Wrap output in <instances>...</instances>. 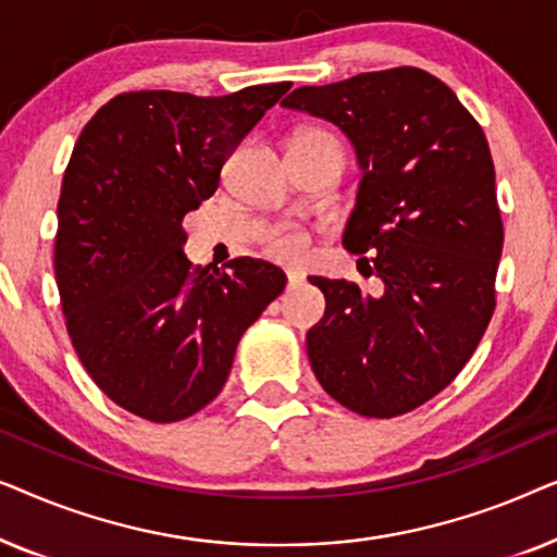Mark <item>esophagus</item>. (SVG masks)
I'll return each mask as SVG.
<instances>
[{"mask_svg": "<svg viewBox=\"0 0 557 557\" xmlns=\"http://www.w3.org/2000/svg\"><path fill=\"white\" fill-rule=\"evenodd\" d=\"M286 278H288V286H299L304 281V273L301 271H288Z\"/></svg>", "mask_w": 557, "mask_h": 557, "instance_id": "1", "label": "esophagus"}]
</instances>
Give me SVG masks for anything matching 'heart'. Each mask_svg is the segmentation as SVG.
<instances>
[{
  "label": "heart",
  "instance_id": "heart-1",
  "mask_svg": "<svg viewBox=\"0 0 557 557\" xmlns=\"http://www.w3.org/2000/svg\"><path fill=\"white\" fill-rule=\"evenodd\" d=\"M301 136H332V134L319 132V128H307V132H301L296 139H301ZM265 250H269L273 258L294 261V258H301L304 250H307V235L301 231H294V227H276V231L265 235Z\"/></svg>",
  "mask_w": 557,
  "mask_h": 557
}]
</instances>
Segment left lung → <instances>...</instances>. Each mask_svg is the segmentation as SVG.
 I'll use <instances>...</instances> for the list:
<instances>
[{"label":"left lung","mask_w":557,"mask_h":557,"mask_svg":"<svg viewBox=\"0 0 557 557\" xmlns=\"http://www.w3.org/2000/svg\"><path fill=\"white\" fill-rule=\"evenodd\" d=\"M281 106L332 121L352 141L362 182L342 243L383 281L364 294L345 278H309L326 299L307 332L311 370L355 413H408L459 375L494 314L505 227L490 144L421 67L301 86Z\"/></svg>","instance_id":"obj_1"}]
</instances>
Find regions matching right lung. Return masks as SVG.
Masks as SVG:
<instances>
[{
    "label": "right lung",
    "instance_id": "add662e5",
    "mask_svg": "<svg viewBox=\"0 0 557 557\" xmlns=\"http://www.w3.org/2000/svg\"><path fill=\"white\" fill-rule=\"evenodd\" d=\"M288 88L132 90L75 141L58 200L60 304L83 368L128 413L174 423L215 400L243 332L284 292V271L258 258L189 263L182 220Z\"/></svg>",
    "mask_w": 557,
    "mask_h": 557
}]
</instances>
